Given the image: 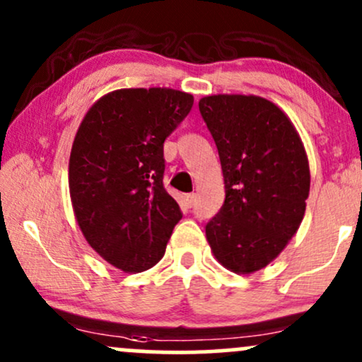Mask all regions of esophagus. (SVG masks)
I'll return each mask as SVG.
<instances>
[{
  "mask_svg": "<svg viewBox=\"0 0 362 362\" xmlns=\"http://www.w3.org/2000/svg\"><path fill=\"white\" fill-rule=\"evenodd\" d=\"M184 204L187 207H194V204H195V195L194 194L184 195Z\"/></svg>",
  "mask_w": 362,
  "mask_h": 362,
  "instance_id": "1",
  "label": "esophagus"
}]
</instances>
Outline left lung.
Wrapping results in <instances>:
<instances>
[{
    "label": "left lung",
    "instance_id": "8db88e82",
    "mask_svg": "<svg viewBox=\"0 0 362 362\" xmlns=\"http://www.w3.org/2000/svg\"><path fill=\"white\" fill-rule=\"evenodd\" d=\"M221 160L226 199L206 224L219 264L236 274L260 271L293 238L310 194L305 148L288 115L247 95L199 102Z\"/></svg>",
    "mask_w": 362,
    "mask_h": 362
}]
</instances>
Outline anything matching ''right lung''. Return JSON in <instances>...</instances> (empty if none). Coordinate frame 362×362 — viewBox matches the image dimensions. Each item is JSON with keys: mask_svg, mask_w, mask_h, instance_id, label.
I'll return each mask as SVG.
<instances>
[{"mask_svg": "<svg viewBox=\"0 0 362 362\" xmlns=\"http://www.w3.org/2000/svg\"><path fill=\"white\" fill-rule=\"evenodd\" d=\"M194 97L172 88H126L86 112L69 156L76 221L98 255L124 272L163 257L182 211L165 190L163 143Z\"/></svg>", "mask_w": 362, "mask_h": 362, "instance_id": "obj_1", "label": "right lung"}]
</instances>
